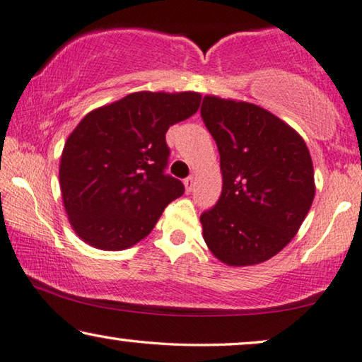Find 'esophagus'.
<instances>
[{
	"mask_svg": "<svg viewBox=\"0 0 362 362\" xmlns=\"http://www.w3.org/2000/svg\"><path fill=\"white\" fill-rule=\"evenodd\" d=\"M183 185H185V192L190 193L193 190V185H195V177H193V175L187 177V179L183 180Z\"/></svg>",
	"mask_w": 362,
	"mask_h": 362,
	"instance_id": "esophagus-1",
	"label": "esophagus"
}]
</instances>
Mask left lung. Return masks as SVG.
I'll return each instance as SVG.
<instances>
[{"label": "left lung", "mask_w": 362, "mask_h": 362, "mask_svg": "<svg viewBox=\"0 0 362 362\" xmlns=\"http://www.w3.org/2000/svg\"><path fill=\"white\" fill-rule=\"evenodd\" d=\"M200 111L223 175L220 200L200 216L203 239L228 266L261 264L287 246L312 206L308 147L257 105L205 96Z\"/></svg>", "instance_id": "8db88e82"}]
</instances>
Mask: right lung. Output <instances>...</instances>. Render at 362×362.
I'll return each instance as SVG.
<instances>
[{
    "instance_id": "add662e5",
    "label": "right lung",
    "mask_w": 362,
    "mask_h": 362,
    "mask_svg": "<svg viewBox=\"0 0 362 362\" xmlns=\"http://www.w3.org/2000/svg\"><path fill=\"white\" fill-rule=\"evenodd\" d=\"M202 95L137 91L90 111L65 142L60 190L78 238L103 251H123L152 231L164 208L183 195L165 174V132L190 118Z\"/></svg>"
}]
</instances>
